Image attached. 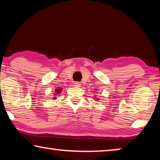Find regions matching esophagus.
<instances>
[{
	"mask_svg": "<svg viewBox=\"0 0 160 160\" xmlns=\"http://www.w3.org/2000/svg\"><path fill=\"white\" fill-rule=\"evenodd\" d=\"M74 86H75V87H80V83L79 82H75L74 83Z\"/></svg>",
	"mask_w": 160,
	"mask_h": 160,
	"instance_id": "1",
	"label": "esophagus"
}]
</instances>
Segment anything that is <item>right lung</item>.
<instances>
[{"instance_id":"obj_1","label":"right lung","mask_w":160,"mask_h":160,"mask_svg":"<svg viewBox=\"0 0 160 160\" xmlns=\"http://www.w3.org/2000/svg\"><path fill=\"white\" fill-rule=\"evenodd\" d=\"M61 89H56V92L57 93V94H59L61 92ZM55 95H56V94H55ZM54 99H55V98H53Z\"/></svg>"}]
</instances>
